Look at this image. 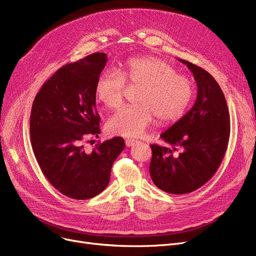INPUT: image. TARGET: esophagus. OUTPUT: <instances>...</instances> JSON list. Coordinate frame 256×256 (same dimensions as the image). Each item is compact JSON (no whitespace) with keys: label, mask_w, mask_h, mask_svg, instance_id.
I'll return each instance as SVG.
<instances>
[{"label":"esophagus","mask_w":256,"mask_h":256,"mask_svg":"<svg viewBox=\"0 0 256 256\" xmlns=\"http://www.w3.org/2000/svg\"><path fill=\"white\" fill-rule=\"evenodd\" d=\"M137 142H138V141L135 140V139H126V145L128 147H130V146H132L134 144L137 143Z\"/></svg>","instance_id":"obj_1"}]
</instances>
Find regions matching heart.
Instances as JSON below:
<instances>
[{
    "instance_id": "obj_1",
    "label": "heart",
    "mask_w": 256,
    "mask_h": 256,
    "mask_svg": "<svg viewBox=\"0 0 256 256\" xmlns=\"http://www.w3.org/2000/svg\"><path fill=\"white\" fill-rule=\"evenodd\" d=\"M130 86L141 87L136 106H126L114 113L106 122L112 135L137 137L154 118L160 124H172L180 120L189 108L193 96L192 80L178 74L168 62L156 57H137L128 60L121 76L102 72L96 80L94 93L96 100L109 109L124 102Z\"/></svg>"
}]
</instances>
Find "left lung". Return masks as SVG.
I'll return each instance as SVG.
<instances>
[{
	"instance_id": "obj_1",
	"label": "left lung",
	"mask_w": 256,
	"mask_h": 256,
	"mask_svg": "<svg viewBox=\"0 0 256 256\" xmlns=\"http://www.w3.org/2000/svg\"><path fill=\"white\" fill-rule=\"evenodd\" d=\"M193 72L197 98L192 109L160 135L169 147L150 145L154 184L170 194H186L208 182L225 156L230 117L219 84L201 67L180 59ZM180 150L178 154L176 152Z\"/></svg>"
}]
</instances>
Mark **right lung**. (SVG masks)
<instances>
[{
	"label": "right lung",
	"mask_w": 256,
	"mask_h": 256,
	"mask_svg": "<svg viewBox=\"0 0 256 256\" xmlns=\"http://www.w3.org/2000/svg\"><path fill=\"white\" fill-rule=\"evenodd\" d=\"M106 63V54L94 52L62 66L32 104L30 137L38 165L52 186L72 199L102 192L126 146L122 138L115 137L96 144L90 154L84 148L88 138L100 132L94 87Z\"/></svg>",
	"instance_id": "obj_1"
}]
</instances>
